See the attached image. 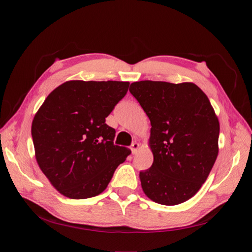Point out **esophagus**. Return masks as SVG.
I'll use <instances>...</instances> for the list:
<instances>
[{"instance_id":"1","label":"esophagus","mask_w":252,"mask_h":252,"mask_svg":"<svg viewBox=\"0 0 252 252\" xmlns=\"http://www.w3.org/2000/svg\"><path fill=\"white\" fill-rule=\"evenodd\" d=\"M139 147H140V144L138 142H133L131 144V151H132V153H133V155L136 152V150H138Z\"/></svg>"}]
</instances>
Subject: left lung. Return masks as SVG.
<instances>
[{
	"mask_svg": "<svg viewBox=\"0 0 252 252\" xmlns=\"http://www.w3.org/2000/svg\"><path fill=\"white\" fill-rule=\"evenodd\" d=\"M130 92L151 122V168L140 172L143 192L164 206L192 198L218 157L220 126L204 92L194 83L140 81Z\"/></svg>",
	"mask_w": 252,
	"mask_h": 252,
	"instance_id": "1",
	"label": "left lung"
}]
</instances>
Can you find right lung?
Here are the masks:
<instances>
[{
    "label": "right lung",
    "mask_w": 252,
    "mask_h": 252,
    "mask_svg": "<svg viewBox=\"0 0 252 252\" xmlns=\"http://www.w3.org/2000/svg\"><path fill=\"white\" fill-rule=\"evenodd\" d=\"M122 81H67L50 93L32 122L35 158L60 193L87 199L105 190L131 151L113 143L105 118L129 89Z\"/></svg>",
    "instance_id": "add662e5"
}]
</instances>
